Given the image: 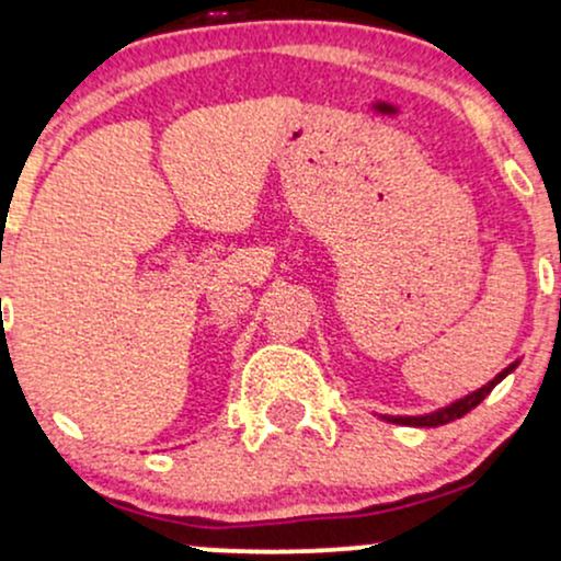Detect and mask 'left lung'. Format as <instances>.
I'll return each instance as SVG.
<instances>
[{
  "label": "left lung",
  "mask_w": 561,
  "mask_h": 561,
  "mask_svg": "<svg viewBox=\"0 0 561 561\" xmlns=\"http://www.w3.org/2000/svg\"><path fill=\"white\" fill-rule=\"evenodd\" d=\"M517 364H519V362L508 364L506 369L501 371V375H495V377L491 379V382L482 385L480 390L469 392V396H465V398H459V401H456V403L446 405V409H437V411H433V414H422V416H385V420L392 422V424H409V427H440V424H448V422H454V420H461V416L469 414V411H472L474 405L485 401L488 392H491V390L495 388V385H499L501 379H504L506 375H512V371L517 369Z\"/></svg>",
  "instance_id": "obj_1"
}]
</instances>
